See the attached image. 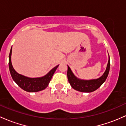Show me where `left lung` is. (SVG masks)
<instances>
[{
	"label": "left lung",
	"mask_w": 126,
	"mask_h": 126,
	"mask_svg": "<svg viewBox=\"0 0 126 126\" xmlns=\"http://www.w3.org/2000/svg\"><path fill=\"white\" fill-rule=\"evenodd\" d=\"M109 55V54H108ZM110 69V59L109 60L105 72L100 77L97 79L84 80L77 78L72 72L69 66H67V78L71 87L75 90L81 92L90 93L96 90L103 84L107 78Z\"/></svg>",
	"instance_id": "left-lung-1"
}]
</instances>
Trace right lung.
<instances>
[{
    "mask_svg": "<svg viewBox=\"0 0 126 126\" xmlns=\"http://www.w3.org/2000/svg\"><path fill=\"white\" fill-rule=\"evenodd\" d=\"M11 54L12 47L9 56V68L12 78L20 88L27 92H38L45 89L48 87L52 75L59 66H56V67L52 68L48 74L42 77L29 78L18 74L15 70L12 64Z\"/></svg>",
    "mask_w": 126,
    "mask_h": 126,
    "instance_id": "add662e5",
    "label": "right lung"
}]
</instances>
